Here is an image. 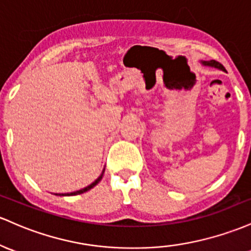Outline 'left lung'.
Instances as JSON below:
<instances>
[{
    "instance_id": "left-lung-1",
    "label": "left lung",
    "mask_w": 251,
    "mask_h": 251,
    "mask_svg": "<svg viewBox=\"0 0 251 251\" xmlns=\"http://www.w3.org/2000/svg\"><path fill=\"white\" fill-rule=\"evenodd\" d=\"M201 63L204 65V66H209V67H215V69L222 70V71H225V69L223 67V65L219 64L218 61L216 60H209V61H201Z\"/></svg>"
}]
</instances>
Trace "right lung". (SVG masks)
Returning a JSON list of instances; mask_svg holds the SVG:
<instances>
[{"label": "right lung", "mask_w": 251, "mask_h": 251, "mask_svg": "<svg viewBox=\"0 0 251 251\" xmlns=\"http://www.w3.org/2000/svg\"><path fill=\"white\" fill-rule=\"evenodd\" d=\"M104 171H105V168H104V170L102 171V174H100V176H98V178L96 179L95 181L92 182V184H90L89 186H86V187L81 188V190H79V191H75V192H71V193H57V194H55V196H61V197H66V196H77V194H81V193H84V192H88V191L91 190V188H94V187L96 186V185H97L98 182H100V180H102V178H103V174H104Z\"/></svg>", "instance_id": "obj_1"}]
</instances>
